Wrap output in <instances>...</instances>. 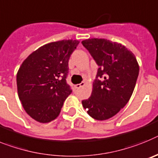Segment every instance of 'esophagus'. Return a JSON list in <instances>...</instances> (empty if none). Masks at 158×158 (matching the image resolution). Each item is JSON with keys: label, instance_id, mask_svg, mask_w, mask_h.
<instances>
[{"label": "esophagus", "instance_id": "1", "mask_svg": "<svg viewBox=\"0 0 158 158\" xmlns=\"http://www.w3.org/2000/svg\"><path fill=\"white\" fill-rule=\"evenodd\" d=\"M84 85H85V83H84V82H82V83H79V84H76V85H75V88L79 89V88H80V87H83V86H84Z\"/></svg>", "mask_w": 158, "mask_h": 158}]
</instances>
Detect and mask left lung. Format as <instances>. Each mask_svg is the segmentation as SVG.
<instances>
[{"label":"left lung","mask_w":158,"mask_h":158,"mask_svg":"<svg viewBox=\"0 0 158 158\" xmlns=\"http://www.w3.org/2000/svg\"><path fill=\"white\" fill-rule=\"evenodd\" d=\"M82 44L98 66L89 98L82 101L87 114L106 120L129 102L136 85L139 66L136 57L121 44L106 39L85 40Z\"/></svg>","instance_id":"8db88e82"}]
</instances>
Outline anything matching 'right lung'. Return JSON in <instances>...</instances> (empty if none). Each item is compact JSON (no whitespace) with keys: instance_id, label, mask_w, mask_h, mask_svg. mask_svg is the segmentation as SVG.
Here are the masks:
<instances>
[{"instance_id":"1","label":"right lung","mask_w":158,"mask_h":158,"mask_svg":"<svg viewBox=\"0 0 158 158\" xmlns=\"http://www.w3.org/2000/svg\"><path fill=\"white\" fill-rule=\"evenodd\" d=\"M79 44L72 40L47 44L29 55L19 68V98L27 114L39 123H49L58 117L72 92L66 79L68 61Z\"/></svg>"}]
</instances>
